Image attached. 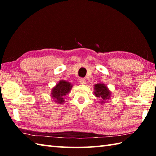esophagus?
Segmentation results:
<instances>
[{"mask_svg": "<svg viewBox=\"0 0 156 156\" xmlns=\"http://www.w3.org/2000/svg\"><path fill=\"white\" fill-rule=\"evenodd\" d=\"M80 84H84L86 83L85 79H84V78H80Z\"/></svg>", "mask_w": 156, "mask_h": 156, "instance_id": "34e87169", "label": "esophagus"}]
</instances>
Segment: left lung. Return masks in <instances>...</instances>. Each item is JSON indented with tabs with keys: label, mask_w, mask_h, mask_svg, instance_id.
<instances>
[{
	"label": "left lung",
	"mask_w": 156,
	"mask_h": 156,
	"mask_svg": "<svg viewBox=\"0 0 156 156\" xmlns=\"http://www.w3.org/2000/svg\"><path fill=\"white\" fill-rule=\"evenodd\" d=\"M94 95L100 98V103L104 104L105 100L110 99L112 92L103 83H98L94 85Z\"/></svg>",
	"instance_id": "obj_1"
}]
</instances>
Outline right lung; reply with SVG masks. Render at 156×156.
Returning a JSON list of instances; mask_svg holds the SVG:
<instances>
[{
	"mask_svg": "<svg viewBox=\"0 0 156 156\" xmlns=\"http://www.w3.org/2000/svg\"><path fill=\"white\" fill-rule=\"evenodd\" d=\"M73 85L69 82L61 80L51 89V98L56 103L61 105L65 102L64 98L72 90Z\"/></svg>",
	"mask_w": 156,
	"mask_h": 156,
	"instance_id": "right-lung-1",
	"label": "right lung"
}]
</instances>
